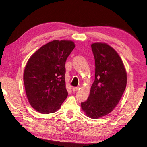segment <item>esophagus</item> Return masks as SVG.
Masks as SVG:
<instances>
[{
    "instance_id": "1",
    "label": "esophagus",
    "mask_w": 147,
    "mask_h": 147,
    "mask_svg": "<svg viewBox=\"0 0 147 147\" xmlns=\"http://www.w3.org/2000/svg\"><path fill=\"white\" fill-rule=\"evenodd\" d=\"M78 89H79V88H78V87H76H76H74V88H73V91H77L78 90Z\"/></svg>"
}]
</instances>
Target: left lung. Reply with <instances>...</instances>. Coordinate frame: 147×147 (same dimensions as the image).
I'll return each instance as SVG.
<instances>
[{
	"instance_id": "1",
	"label": "left lung",
	"mask_w": 147,
	"mask_h": 147,
	"mask_svg": "<svg viewBox=\"0 0 147 147\" xmlns=\"http://www.w3.org/2000/svg\"><path fill=\"white\" fill-rule=\"evenodd\" d=\"M95 78L90 94L81 108L89 118L98 119L113 110L120 101L127 84L123 60L113 47L106 43L91 44Z\"/></svg>"
}]
</instances>
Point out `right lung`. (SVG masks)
I'll return each instance as SVG.
<instances>
[{
  "label": "right lung",
  "mask_w": 147,
  "mask_h": 147,
  "mask_svg": "<svg viewBox=\"0 0 147 147\" xmlns=\"http://www.w3.org/2000/svg\"><path fill=\"white\" fill-rule=\"evenodd\" d=\"M74 47L70 40L52 41L41 47L27 61L24 88L28 102L38 112H56L67 97L65 65Z\"/></svg>",
  "instance_id": "1"
}]
</instances>
